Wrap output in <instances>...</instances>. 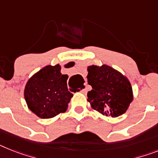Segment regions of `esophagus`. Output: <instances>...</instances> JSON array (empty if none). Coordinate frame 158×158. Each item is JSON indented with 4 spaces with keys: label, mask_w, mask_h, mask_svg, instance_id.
Instances as JSON below:
<instances>
[{
    "label": "esophagus",
    "mask_w": 158,
    "mask_h": 158,
    "mask_svg": "<svg viewBox=\"0 0 158 158\" xmlns=\"http://www.w3.org/2000/svg\"><path fill=\"white\" fill-rule=\"evenodd\" d=\"M82 94H86L87 92V85L85 84L83 85V86H82V89L81 90Z\"/></svg>",
    "instance_id": "34e87169"
}]
</instances>
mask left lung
Listing matches in <instances>:
<instances>
[{"instance_id":"left-lung-1","label":"left lung","mask_w":158,"mask_h":158,"mask_svg":"<svg viewBox=\"0 0 158 158\" xmlns=\"http://www.w3.org/2000/svg\"><path fill=\"white\" fill-rule=\"evenodd\" d=\"M87 71L88 84L92 86L87 94L91 108L112 118L124 114L133 100L127 77L106 64L90 65Z\"/></svg>"}]
</instances>
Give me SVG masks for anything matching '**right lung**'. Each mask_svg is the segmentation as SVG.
I'll return each mask as SVG.
<instances>
[{"instance_id":"obj_1","label":"right lung","mask_w":158,"mask_h":158,"mask_svg":"<svg viewBox=\"0 0 158 158\" xmlns=\"http://www.w3.org/2000/svg\"><path fill=\"white\" fill-rule=\"evenodd\" d=\"M60 65H47L27 81L24 98L27 106L41 118H51L64 113L73 94L67 86L68 75Z\"/></svg>"}]
</instances>
